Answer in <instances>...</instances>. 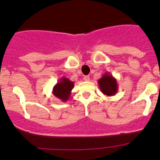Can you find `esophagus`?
Wrapping results in <instances>:
<instances>
[{"label": "esophagus", "mask_w": 160, "mask_h": 160, "mask_svg": "<svg viewBox=\"0 0 160 160\" xmlns=\"http://www.w3.org/2000/svg\"><path fill=\"white\" fill-rule=\"evenodd\" d=\"M83 80H85V81H89V76H84Z\"/></svg>", "instance_id": "1"}]
</instances>
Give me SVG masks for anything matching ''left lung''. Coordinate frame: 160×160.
Listing matches in <instances>:
<instances>
[{"label": "left lung", "mask_w": 160, "mask_h": 160, "mask_svg": "<svg viewBox=\"0 0 160 160\" xmlns=\"http://www.w3.org/2000/svg\"><path fill=\"white\" fill-rule=\"evenodd\" d=\"M98 83L102 92L108 96H113L118 91L117 80L109 73H105L98 80Z\"/></svg>", "instance_id": "1"}]
</instances>
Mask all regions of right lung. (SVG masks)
I'll use <instances>...</instances> for the list:
<instances>
[{"mask_svg": "<svg viewBox=\"0 0 160 160\" xmlns=\"http://www.w3.org/2000/svg\"><path fill=\"white\" fill-rule=\"evenodd\" d=\"M74 86V82L71 81L68 78H62L54 86L52 93L62 102H65L70 98Z\"/></svg>", "mask_w": 160, "mask_h": 160, "instance_id": "1", "label": "right lung"}]
</instances>
